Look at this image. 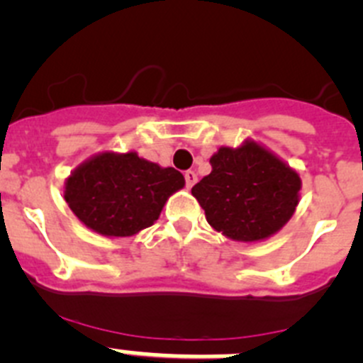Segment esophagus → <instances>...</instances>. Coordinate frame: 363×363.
I'll return each mask as SVG.
<instances>
[{
  "label": "esophagus",
  "instance_id": "34e87169",
  "mask_svg": "<svg viewBox=\"0 0 363 363\" xmlns=\"http://www.w3.org/2000/svg\"><path fill=\"white\" fill-rule=\"evenodd\" d=\"M196 182H197V174L194 173V171H186V173H185L186 186H189V189H190V186H192Z\"/></svg>",
  "mask_w": 363,
  "mask_h": 363
}]
</instances>
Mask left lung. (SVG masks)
<instances>
[{
    "mask_svg": "<svg viewBox=\"0 0 363 363\" xmlns=\"http://www.w3.org/2000/svg\"><path fill=\"white\" fill-rule=\"evenodd\" d=\"M211 173L192 186L206 220L235 242H259L293 217L300 201L298 173L254 141L222 146L210 159Z\"/></svg>",
    "mask_w": 363,
    "mask_h": 363,
    "instance_id": "obj_1",
    "label": "left lung"
}]
</instances>
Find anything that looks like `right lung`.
I'll return each mask as SVG.
<instances>
[{"instance_id": "obj_1", "label": "right lung", "mask_w": 363, "mask_h": 363, "mask_svg": "<svg viewBox=\"0 0 363 363\" xmlns=\"http://www.w3.org/2000/svg\"><path fill=\"white\" fill-rule=\"evenodd\" d=\"M183 185L180 171L160 167L135 152H102L72 171L65 182V201L99 235L132 236L150 228Z\"/></svg>"}]
</instances>
